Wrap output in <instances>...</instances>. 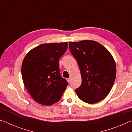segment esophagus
<instances>
[{
	"instance_id": "1",
	"label": "esophagus",
	"mask_w": 132,
	"mask_h": 132,
	"mask_svg": "<svg viewBox=\"0 0 132 132\" xmlns=\"http://www.w3.org/2000/svg\"><path fill=\"white\" fill-rule=\"evenodd\" d=\"M67 81H68L69 82H70V81H71V79H70V78H69V79H67Z\"/></svg>"
}]
</instances>
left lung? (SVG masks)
<instances>
[{"label": "left lung", "instance_id": "obj_1", "mask_svg": "<svg viewBox=\"0 0 132 132\" xmlns=\"http://www.w3.org/2000/svg\"><path fill=\"white\" fill-rule=\"evenodd\" d=\"M69 47L81 72V84L76 89L77 96L88 104L101 101L108 95L115 80L112 56L101 44L91 40L70 42Z\"/></svg>", "mask_w": 132, "mask_h": 132}]
</instances>
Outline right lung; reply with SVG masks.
<instances>
[{"label": "right lung", "mask_w": 132, "mask_h": 132, "mask_svg": "<svg viewBox=\"0 0 132 132\" xmlns=\"http://www.w3.org/2000/svg\"><path fill=\"white\" fill-rule=\"evenodd\" d=\"M67 49V42L41 44L24 57L22 78L34 101L51 105L61 99L68 82L61 76L59 61Z\"/></svg>", "instance_id": "obj_1"}]
</instances>
